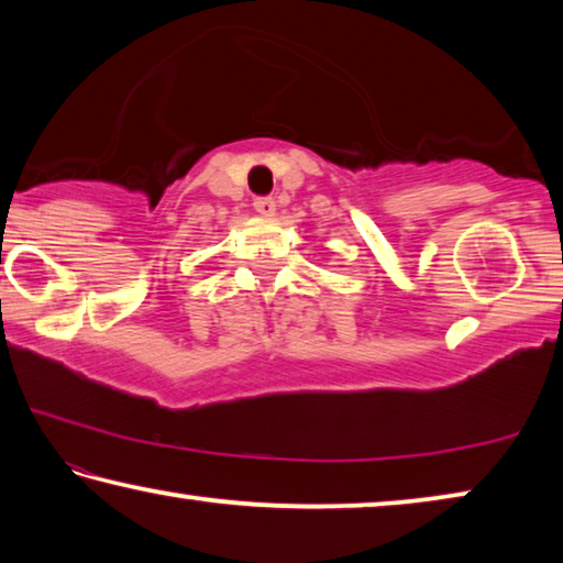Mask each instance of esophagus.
<instances>
[{
	"instance_id": "1",
	"label": "esophagus",
	"mask_w": 563,
	"mask_h": 563,
	"mask_svg": "<svg viewBox=\"0 0 563 563\" xmlns=\"http://www.w3.org/2000/svg\"><path fill=\"white\" fill-rule=\"evenodd\" d=\"M253 206H255V211H258L263 218H271L275 213V201H273V198H268V196L255 198Z\"/></svg>"
}]
</instances>
